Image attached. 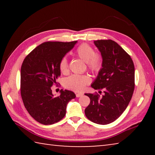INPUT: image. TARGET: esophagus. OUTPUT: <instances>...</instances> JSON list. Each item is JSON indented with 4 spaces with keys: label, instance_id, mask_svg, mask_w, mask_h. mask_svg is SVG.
I'll list each match as a JSON object with an SVG mask.
<instances>
[{
    "label": "esophagus",
    "instance_id": "1",
    "mask_svg": "<svg viewBox=\"0 0 155 155\" xmlns=\"http://www.w3.org/2000/svg\"><path fill=\"white\" fill-rule=\"evenodd\" d=\"M83 95V93H77V94H76V96H77V98H79V97L82 96Z\"/></svg>",
    "mask_w": 155,
    "mask_h": 155
}]
</instances>
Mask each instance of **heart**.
Returning a JSON list of instances; mask_svg holds the SVG:
<instances>
[{
	"label": "heart",
	"instance_id": "obj_1",
	"mask_svg": "<svg viewBox=\"0 0 155 155\" xmlns=\"http://www.w3.org/2000/svg\"><path fill=\"white\" fill-rule=\"evenodd\" d=\"M76 54L87 64L89 68L94 72L101 69L102 65V59L100 54L95 53L94 48L87 44H81L77 48ZM60 70L63 73L68 70V63L66 57H64L60 62ZM91 79L87 75L73 74L65 78L64 86L68 89L74 91H81L84 89L85 85L90 83Z\"/></svg>",
	"mask_w": 155,
	"mask_h": 155
}]
</instances>
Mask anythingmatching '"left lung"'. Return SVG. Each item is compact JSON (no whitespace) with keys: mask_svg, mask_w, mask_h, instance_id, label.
<instances>
[{"mask_svg":"<svg viewBox=\"0 0 155 155\" xmlns=\"http://www.w3.org/2000/svg\"><path fill=\"white\" fill-rule=\"evenodd\" d=\"M94 43L103 61L91 86L106 90L101 98L97 94H85L90 98L85 114L91 122L104 125L118 118L129 104L135 88V67L130 57L115 41L101 40Z\"/></svg>","mask_w":155,"mask_h":155,"instance_id":"1","label":"left lung"}]
</instances>
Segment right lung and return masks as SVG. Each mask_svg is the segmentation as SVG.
Instances as JSON below:
<instances>
[{
  "instance_id": "obj_1",
  "label": "right lung",
  "mask_w": 155,
  "mask_h": 155,
  "mask_svg": "<svg viewBox=\"0 0 155 155\" xmlns=\"http://www.w3.org/2000/svg\"><path fill=\"white\" fill-rule=\"evenodd\" d=\"M77 43L44 42L33 50L22 63L21 96L28 114L41 124H52L61 120L66 113L68 103L76 98L73 91L67 90H61L60 96L55 97L51 87L61 75L63 57Z\"/></svg>"
}]
</instances>
